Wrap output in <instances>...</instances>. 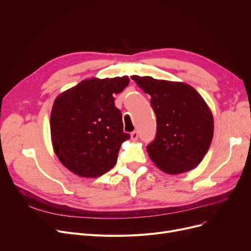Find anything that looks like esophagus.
<instances>
[{"instance_id": "1", "label": "esophagus", "mask_w": 251, "mask_h": 251, "mask_svg": "<svg viewBox=\"0 0 251 251\" xmlns=\"http://www.w3.org/2000/svg\"><path fill=\"white\" fill-rule=\"evenodd\" d=\"M130 136H131V139H132V140H137V138H138V133L136 132V131H133V132H131Z\"/></svg>"}]
</instances>
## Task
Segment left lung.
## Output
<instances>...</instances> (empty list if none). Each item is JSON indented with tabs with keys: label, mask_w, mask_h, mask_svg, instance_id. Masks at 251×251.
Wrapping results in <instances>:
<instances>
[{
	"label": "left lung",
	"mask_w": 251,
	"mask_h": 251,
	"mask_svg": "<svg viewBox=\"0 0 251 251\" xmlns=\"http://www.w3.org/2000/svg\"><path fill=\"white\" fill-rule=\"evenodd\" d=\"M131 79L151 97L156 134L147 147L151 160L168 174L185 173L201 162L214 136V118L192 86L151 76Z\"/></svg>",
	"instance_id": "obj_1"
}]
</instances>
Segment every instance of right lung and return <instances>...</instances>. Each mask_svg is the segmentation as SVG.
Listing matches in <instances>:
<instances>
[{
    "label": "right lung",
    "instance_id": "1",
    "mask_svg": "<svg viewBox=\"0 0 251 251\" xmlns=\"http://www.w3.org/2000/svg\"><path fill=\"white\" fill-rule=\"evenodd\" d=\"M128 84L127 76L90 78L55 100L50 120L52 148L74 174L100 177L115 166L121 144L130 135L123 131L113 95Z\"/></svg>",
    "mask_w": 251,
    "mask_h": 251
}]
</instances>
